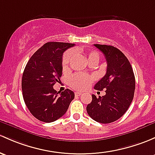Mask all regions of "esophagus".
I'll return each instance as SVG.
<instances>
[{"mask_svg": "<svg viewBox=\"0 0 155 155\" xmlns=\"http://www.w3.org/2000/svg\"><path fill=\"white\" fill-rule=\"evenodd\" d=\"M81 95H82V93L81 92H79V91L75 92V96H76V97H78V96H81Z\"/></svg>", "mask_w": 155, "mask_h": 155, "instance_id": "obj_1", "label": "esophagus"}]
</instances>
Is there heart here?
<instances>
[{
  "mask_svg": "<svg viewBox=\"0 0 155 155\" xmlns=\"http://www.w3.org/2000/svg\"><path fill=\"white\" fill-rule=\"evenodd\" d=\"M75 51L77 52L79 51V50H76ZM73 55H74V52L73 50H69V51L66 52L63 56L61 66H62V69L64 71H66L69 67L70 63L73 58ZM84 56L88 63L93 61L99 62V54L97 51L86 52L84 53ZM94 80V77L90 75L83 74V73H75L69 78L68 83L73 88L76 89V90L84 91L90 87Z\"/></svg>",
  "mask_w": 155,
  "mask_h": 155,
  "instance_id": "heart-1",
  "label": "heart"
}]
</instances>
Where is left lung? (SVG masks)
I'll return each instance as SVG.
<instances>
[{
  "label": "left lung",
  "mask_w": 155,
  "mask_h": 155,
  "mask_svg": "<svg viewBox=\"0 0 155 155\" xmlns=\"http://www.w3.org/2000/svg\"><path fill=\"white\" fill-rule=\"evenodd\" d=\"M94 46L102 52L107 61L106 74L94 88L105 89V95L97 97L93 94L86 108L93 120L107 124L120 119L129 107L134 94L135 77L129 61L119 49L105 45Z\"/></svg>",
  "instance_id": "1"
}]
</instances>
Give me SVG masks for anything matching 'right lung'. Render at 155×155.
<instances>
[{"label": "right lung", "instance_id": "1", "mask_svg": "<svg viewBox=\"0 0 155 155\" xmlns=\"http://www.w3.org/2000/svg\"><path fill=\"white\" fill-rule=\"evenodd\" d=\"M74 44L48 42L31 56L22 76L24 102L38 120L52 123L66 113L74 93L69 89L57 92L53 85L62 75L63 53Z\"/></svg>", "mask_w": 155, "mask_h": 155}]
</instances>
